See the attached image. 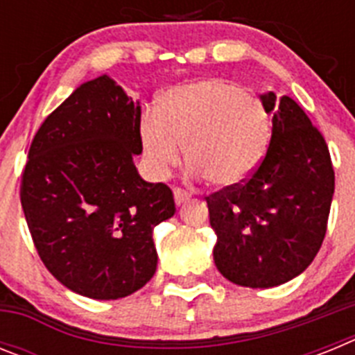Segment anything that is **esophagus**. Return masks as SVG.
Listing matches in <instances>:
<instances>
[{
	"instance_id": "esophagus-1",
	"label": "esophagus",
	"mask_w": 355,
	"mask_h": 355,
	"mask_svg": "<svg viewBox=\"0 0 355 355\" xmlns=\"http://www.w3.org/2000/svg\"><path fill=\"white\" fill-rule=\"evenodd\" d=\"M190 199V193L187 192V190H181V188H175L174 190V200H175V205L181 206L184 205L187 200Z\"/></svg>"
}]
</instances>
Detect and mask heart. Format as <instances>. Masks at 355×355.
<instances>
[{"instance_id":"b5f03b06","label":"heart","mask_w":355,"mask_h":355,"mask_svg":"<svg viewBox=\"0 0 355 355\" xmlns=\"http://www.w3.org/2000/svg\"><path fill=\"white\" fill-rule=\"evenodd\" d=\"M146 167L155 180L184 158L193 175L213 187H234L261 163L270 142V119L261 99L220 78L172 87L158 110L140 117Z\"/></svg>"}]
</instances>
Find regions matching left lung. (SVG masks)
Returning a JSON list of instances; mask_svg holds the SVG:
<instances>
[{"label":"left lung","instance_id":"left-lung-1","mask_svg":"<svg viewBox=\"0 0 355 355\" xmlns=\"http://www.w3.org/2000/svg\"><path fill=\"white\" fill-rule=\"evenodd\" d=\"M259 99L272 115L265 158L245 183L206 202L218 272L238 286L274 288L302 274L322 247L334 171L324 137L291 97Z\"/></svg>","mask_w":355,"mask_h":355}]
</instances>
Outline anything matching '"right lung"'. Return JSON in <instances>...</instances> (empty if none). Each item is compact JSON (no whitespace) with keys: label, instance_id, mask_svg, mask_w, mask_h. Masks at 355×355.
Masks as SVG:
<instances>
[{"label":"right lung","instance_id":"right-lung-1","mask_svg":"<svg viewBox=\"0 0 355 355\" xmlns=\"http://www.w3.org/2000/svg\"><path fill=\"white\" fill-rule=\"evenodd\" d=\"M140 105L108 74L85 81L31 142L21 205L40 259L89 299L135 293L156 272L153 229L175 213L171 188L140 178Z\"/></svg>","mask_w":355,"mask_h":355}]
</instances>
